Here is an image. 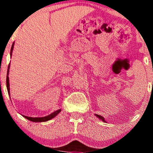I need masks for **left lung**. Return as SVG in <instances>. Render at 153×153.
I'll list each match as a JSON object with an SVG mask.
<instances>
[{
    "label": "left lung",
    "instance_id": "8db88e82",
    "mask_svg": "<svg viewBox=\"0 0 153 153\" xmlns=\"http://www.w3.org/2000/svg\"><path fill=\"white\" fill-rule=\"evenodd\" d=\"M95 115H96V117H98V118H99V119H101V120H102V121H103V122H106V120H105V119H104V118H103V117H102V116H101V115H98V114H95Z\"/></svg>",
    "mask_w": 153,
    "mask_h": 153
}]
</instances>
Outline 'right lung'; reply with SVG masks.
<instances>
[{
	"label": "right lung",
	"mask_w": 153,
	"mask_h": 153,
	"mask_svg": "<svg viewBox=\"0 0 153 153\" xmlns=\"http://www.w3.org/2000/svg\"><path fill=\"white\" fill-rule=\"evenodd\" d=\"M13 45H14V43H13L12 45L11 49H10V57L12 55V52H13ZM9 68H10V64L8 65V71H7V76H6V87H7V90H8V94L10 95V84H9V78H8V73H9ZM61 111V109H58L55 111H54L53 113L50 114V115L46 116V117H26V116L22 115L24 118H26L28 120L31 121V122H47V121L50 120V119H53L54 117H55L59 112Z\"/></svg>",
	"instance_id": "1"
}]
</instances>
